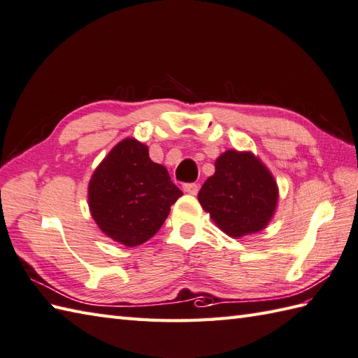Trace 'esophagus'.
<instances>
[{
	"label": "esophagus",
	"instance_id": "obj_1",
	"mask_svg": "<svg viewBox=\"0 0 358 358\" xmlns=\"http://www.w3.org/2000/svg\"><path fill=\"white\" fill-rule=\"evenodd\" d=\"M182 189H185V192H187L190 195H196L199 190V186L196 185V182H186V185L182 186Z\"/></svg>",
	"mask_w": 358,
	"mask_h": 358
}]
</instances>
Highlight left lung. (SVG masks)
Here are the masks:
<instances>
[{"mask_svg":"<svg viewBox=\"0 0 358 358\" xmlns=\"http://www.w3.org/2000/svg\"><path fill=\"white\" fill-rule=\"evenodd\" d=\"M198 201L229 236L241 238L262 230L278 203V186L268 169L250 152L227 151L215 162Z\"/></svg>","mask_w":358,"mask_h":358,"instance_id":"8db88e82","label":"left lung"}]
</instances>
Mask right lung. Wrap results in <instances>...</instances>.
<instances>
[{
	"label": "right lung",
	"instance_id": "add662e5",
	"mask_svg": "<svg viewBox=\"0 0 358 358\" xmlns=\"http://www.w3.org/2000/svg\"><path fill=\"white\" fill-rule=\"evenodd\" d=\"M181 195L168 169L149 159L148 148L134 138H124L105 157L88 186L97 226L127 247L151 239Z\"/></svg>",
	"mask_w": 358,
	"mask_h": 358
}]
</instances>
